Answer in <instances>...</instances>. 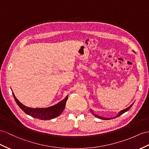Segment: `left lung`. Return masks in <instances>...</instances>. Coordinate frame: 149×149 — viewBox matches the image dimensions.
Wrapping results in <instances>:
<instances>
[{
  "mask_svg": "<svg viewBox=\"0 0 149 149\" xmlns=\"http://www.w3.org/2000/svg\"><path fill=\"white\" fill-rule=\"evenodd\" d=\"M133 104H132L131 106H129L128 108H126V109H123V110H122V111H121L120 112H119V113H118V114L116 116V117H114V118H103V117H101V116H98V115H97V114H95L93 112V111L92 110V109H90V112H92V113L95 116V117H97V118H100V119H104V120H109V119H113V118H117V117H119V116H120L121 115H122L123 113H125V112H126V111H128L130 108H131L132 107V106H133Z\"/></svg>",
  "mask_w": 149,
  "mask_h": 149,
  "instance_id": "left-lung-1",
  "label": "left lung"
}]
</instances>
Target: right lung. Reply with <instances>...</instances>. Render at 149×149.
<instances>
[{"mask_svg": "<svg viewBox=\"0 0 149 149\" xmlns=\"http://www.w3.org/2000/svg\"><path fill=\"white\" fill-rule=\"evenodd\" d=\"M13 97L14 98L16 102L21 109L28 115L31 116V117L37 118L41 120H50L55 118L62 113L63 110L66 106V101L68 99V95L64 99L61 101L59 103L54 105L53 106H50L47 108H31L25 106L24 105L21 104L18 100L16 97L13 93Z\"/></svg>", "mask_w": 149, "mask_h": 149, "instance_id": "add662e5", "label": "right lung"}]
</instances>
